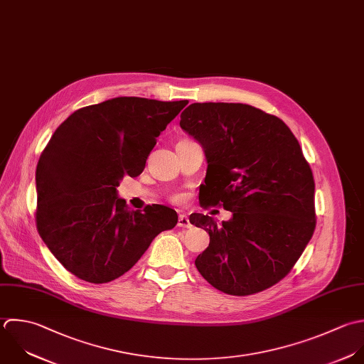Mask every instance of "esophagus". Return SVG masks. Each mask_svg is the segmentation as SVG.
I'll list each match as a JSON object with an SVG mask.
<instances>
[{
	"mask_svg": "<svg viewBox=\"0 0 364 364\" xmlns=\"http://www.w3.org/2000/svg\"><path fill=\"white\" fill-rule=\"evenodd\" d=\"M177 225L181 227V228H190V227H191L187 214H180V215H178V223H177Z\"/></svg>",
	"mask_w": 364,
	"mask_h": 364,
	"instance_id": "34e87169",
	"label": "esophagus"
}]
</instances>
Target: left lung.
<instances>
[{
    "mask_svg": "<svg viewBox=\"0 0 364 364\" xmlns=\"http://www.w3.org/2000/svg\"><path fill=\"white\" fill-rule=\"evenodd\" d=\"M180 126L205 154L200 203L232 213L221 225L191 214L210 245L196 259L228 295L271 288L292 269L315 231V181L299 141L277 116L242 103H191Z\"/></svg>",
    "mask_w": 364,
    "mask_h": 364,
    "instance_id": "8db88e82",
    "label": "left lung"
}]
</instances>
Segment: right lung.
Returning a JSON list of instances; mask_svg holds the SVG:
<instances>
[{"label":"right lung","mask_w":364,"mask_h":364,"mask_svg":"<svg viewBox=\"0 0 364 364\" xmlns=\"http://www.w3.org/2000/svg\"><path fill=\"white\" fill-rule=\"evenodd\" d=\"M187 103L113 97L73 112L55 130L35 173L36 228L79 279L122 277L161 231L176 227L173 208L130 210L117 187L126 173L141 174L156 139Z\"/></svg>","instance_id":"right-lung-1"}]
</instances>
